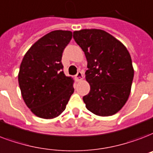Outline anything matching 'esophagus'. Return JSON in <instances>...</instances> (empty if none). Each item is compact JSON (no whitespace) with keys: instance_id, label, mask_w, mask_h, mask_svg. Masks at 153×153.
I'll return each instance as SVG.
<instances>
[{"instance_id":"1","label":"esophagus","mask_w":153,"mask_h":153,"mask_svg":"<svg viewBox=\"0 0 153 153\" xmlns=\"http://www.w3.org/2000/svg\"><path fill=\"white\" fill-rule=\"evenodd\" d=\"M75 79H76L77 81H81V80L83 79V74H82L81 71H79L77 73V74L75 75Z\"/></svg>"}]
</instances>
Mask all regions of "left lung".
<instances>
[{
	"instance_id": "obj_1",
	"label": "left lung",
	"mask_w": 153,
	"mask_h": 153,
	"mask_svg": "<svg viewBox=\"0 0 153 153\" xmlns=\"http://www.w3.org/2000/svg\"><path fill=\"white\" fill-rule=\"evenodd\" d=\"M87 60L86 80L90 92L82 98L86 108L100 116L117 113L131 92L134 70L125 46L104 30L91 29L73 33Z\"/></svg>"
}]
</instances>
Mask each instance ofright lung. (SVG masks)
<instances>
[{"instance_id": "obj_1", "label": "right lung", "mask_w": 153, "mask_h": 153, "mask_svg": "<svg viewBox=\"0 0 153 153\" xmlns=\"http://www.w3.org/2000/svg\"><path fill=\"white\" fill-rule=\"evenodd\" d=\"M71 38V31H52L37 41L22 59L18 74L22 98L40 118L58 116L74 93V80L65 75L62 63Z\"/></svg>"}]
</instances>
